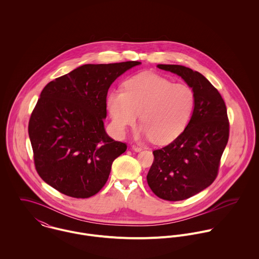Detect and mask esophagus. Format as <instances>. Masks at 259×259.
Segmentation results:
<instances>
[{"mask_svg":"<svg viewBox=\"0 0 259 259\" xmlns=\"http://www.w3.org/2000/svg\"><path fill=\"white\" fill-rule=\"evenodd\" d=\"M132 148H133V150H135V151H137V152H140V151L143 150V148H141L140 146H137V145H133Z\"/></svg>","mask_w":259,"mask_h":259,"instance_id":"obj_1","label":"esophagus"}]
</instances>
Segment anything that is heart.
<instances>
[{
    "label": "heart",
    "mask_w": 259,
    "mask_h": 259,
    "mask_svg": "<svg viewBox=\"0 0 259 259\" xmlns=\"http://www.w3.org/2000/svg\"><path fill=\"white\" fill-rule=\"evenodd\" d=\"M194 107L192 89L151 73L137 74L124 82L123 91H112L107 108L113 131L123 136L139 118L143 123L137 139H151L155 144L172 142L185 128Z\"/></svg>",
    "instance_id": "obj_1"
}]
</instances>
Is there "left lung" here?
<instances>
[{
    "label": "left lung",
    "mask_w": 259,
    "mask_h": 259,
    "mask_svg": "<svg viewBox=\"0 0 259 259\" xmlns=\"http://www.w3.org/2000/svg\"><path fill=\"white\" fill-rule=\"evenodd\" d=\"M180 75L192 89L194 107L185 131L168 146L153 150L148 184L158 197L186 199L213 183L227 145L229 123L219 91L200 73L180 65H157Z\"/></svg>",
    "instance_id": "left-lung-1"
}]
</instances>
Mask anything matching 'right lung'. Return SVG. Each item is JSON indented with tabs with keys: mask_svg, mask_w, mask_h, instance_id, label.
<instances>
[{
	"mask_svg": "<svg viewBox=\"0 0 259 259\" xmlns=\"http://www.w3.org/2000/svg\"><path fill=\"white\" fill-rule=\"evenodd\" d=\"M141 62L82 65L49 82L29 122L35 165L60 192L88 198L106 185L113 160L126 146L105 130L111 83Z\"/></svg>",
	"mask_w": 259,
	"mask_h": 259,
	"instance_id": "1",
	"label": "right lung"
}]
</instances>
